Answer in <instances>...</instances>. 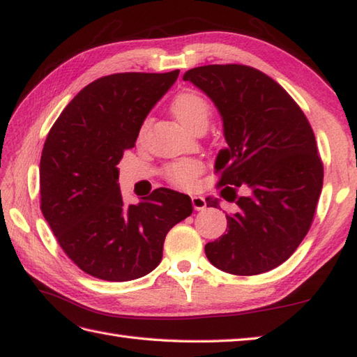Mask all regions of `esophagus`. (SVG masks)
<instances>
[{
	"instance_id": "34e87169",
	"label": "esophagus",
	"mask_w": 357,
	"mask_h": 357,
	"mask_svg": "<svg viewBox=\"0 0 357 357\" xmlns=\"http://www.w3.org/2000/svg\"><path fill=\"white\" fill-rule=\"evenodd\" d=\"M191 202H192V206H194V210H196V211L205 210L206 202H205V199L202 197V196H192V197H191Z\"/></svg>"
}]
</instances>
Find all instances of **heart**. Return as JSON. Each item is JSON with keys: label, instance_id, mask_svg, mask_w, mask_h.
<instances>
[{"label": "heart", "instance_id": "b5f03b06", "mask_svg": "<svg viewBox=\"0 0 357 357\" xmlns=\"http://www.w3.org/2000/svg\"><path fill=\"white\" fill-rule=\"evenodd\" d=\"M172 112L178 119V123L191 132L202 126L206 127L208 119H210V105L204 98L194 91H183L177 95L176 99L172 100ZM146 127L147 123L141 127V135L144 133ZM202 171H204V165L200 161L180 160L166 166L165 177L174 186L191 188Z\"/></svg>", "mask_w": 357, "mask_h": 357}]
</instances>
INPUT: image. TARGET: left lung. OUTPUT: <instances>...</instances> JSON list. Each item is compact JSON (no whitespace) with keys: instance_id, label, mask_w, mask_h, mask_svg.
<instances>
[{"instance_id":"1","label":"left lung","mask_w":357,"mask_h":357,"mask_svg":"<svg viewBox=\"0 0 357 357\" xmlns=\"http://www.w3.org/2000/svg\"><path fill=\"white\" fill-rule=\"evenodd\" d=\"M188 80L210 98L224 124L222 197L238 211L227 214V233L205 245L208 261L233 275L272 271L291 257L312 224L324 186L317 144L297 102L267 74L245 65H205ZM245 194L238 197L236 188ZM206 206H219L206 199Z\"/></svg>"}]
</instances>
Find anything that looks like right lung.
<instances>
[{"label":"right lung","instance_id":"add662e5","mask_svg":"<svg viewBox=\"0 0 357 357\" xmlns=\"http://www.w3.org/2000/svg\"><path fill=\"white\" fill-rule=\"evenodd\" d=\"M178 73L100 77L74 96L46 137L40 208L66 257L91 277H144L160 264L167 231L192 213L190 196L167 188L126 206L118 183L116 165Z\"/></svg>","mask_w":357,"mask_h":357}]
</instances>
